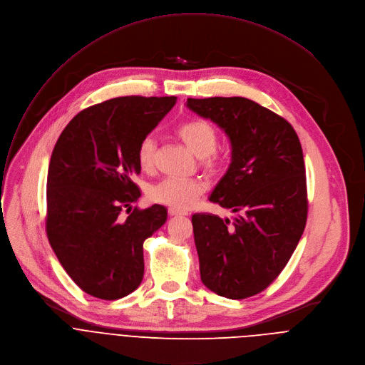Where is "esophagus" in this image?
<instances>
[{
	"mask_svg": "<svg viewBox=\"0 0 365 365\" xmlns=\"http://www.w3.org/2000/svg\"><path fill=\"white\" fill-rule=\"evenodd\" d=\"M168 213H170V216H187L188 215L185 210H178V209H174V207H170Z\"/></svg>",
	"mask_w": 365,
	"mask_h": 365,
	"instance_id": "34e87169",
	"label": "esophagus"
}]
</instances>
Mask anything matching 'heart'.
<instances>
[{
    "mask_svg": "<svg viewBox=\"0 0 365 365\" xmlns=\"http://www.w3.org/2000/svg\"><path fill=\"white\" fill-rule=\"evenodd\" d=\"M177 136L185 146L200 158V165L210 174H216L222 168V159L215 152L217 148L219 136L216 129L206 120L192 118L180 123L175 129ZM156 150V140L153 136H145L136 149L138 164L143 171L153 167V158ZM203 192V184L197 180H178L164 178L149 187L148 195L159 205L171 206L178 210L188 209Z\"/></svg>",
    "mask_w": 365,
    "mask_h": 365,
    "instance_id": "b5f03b06",
    "label": "heart"
}]
</instances>
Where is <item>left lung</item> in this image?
<instances>
[{"label":"left lung","instance_id":"left-lung-1","mask_svg":"<svg viewBox=\"0 0 365 365\" xmlns=\"http://www.w3.org/2000/svg\"><path fill=\"white\" fill-rule=\"evenodd\" d=\"M232 145L227 173L210 195L237 213L191 217L203 284L240 300L265 290L284 269L303 235L307 188L299 136L286 118L244 97L188 98Z\"/></svg>","mask_w":365,"mask_h":365}]
</instances>
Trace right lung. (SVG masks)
<instances>
[{"mask_svg":"<svg viewBox=\"0 0 365 365\" xmlns=\"http://www.w3.org/2000/svg\"><path fill=\"white\" fill-rule=\"evenodd\" d=\"M177 97H117L78 113L49 164L46 233L61 265L90 296L117 300L142 282L143 242L167 222V209L130 205L140 197L139 142ZM128 208V218L119 215Z\"/></svg>","mask_w":365,"mask_h":365,"instance_id":"obj_1","label":"right lung"}]
</instances>
